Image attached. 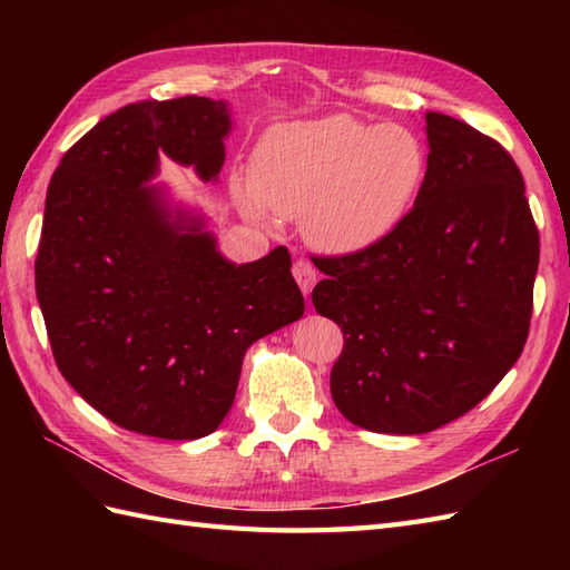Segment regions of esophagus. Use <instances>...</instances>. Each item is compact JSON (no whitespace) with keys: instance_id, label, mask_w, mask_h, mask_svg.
I'll use <instances>...</instances> for the list:
<instances>
[{"instance_id":"34e87169","label":"esophagus","mask_w":570,"mask_h":570,"mask_svg":"<svg viewBox=\"0 0 570 570\" xmlns=\"http://www.w3.org/2000/svg\"><path fill=\"white\" fill-rule=\"evenodd\" d=\"M292 272H294V278L301 286V292H304V296H308L313 284H316V269H313V264L306 262V259H298V262H294Z\"/></svg>"}]
</instances>
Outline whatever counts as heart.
Instances as JSON below:
<instances>
[{
  "label": "heart",
  "instance_id": "heart-1",
  "mask_svg": "<svg viewBox=\"0 0 570 570\" xmlns=\"http://www.w3.org/2000/svg\"><path fill=\"white\" fill-rule=\"evenodd\" d=\"M426 174L429 151L414 129L337 112L266 131L237 198L249 215L266 208L306 220L325 252L355 254L396 233Z\"/></svg>",
  "mask_w": 570,
  "mask_h": 570
}]
</instances>
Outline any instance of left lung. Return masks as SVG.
Instances as JSON below:
<instances>
[{
  "instance_id": "8db88e82",
  "label": "left lung",
  "mask_w": 570,
  "mask_h": 570,
  "mask_svg": "<svg viewBox=\"0 0 570 570\" xmlns=\"http://www.w3.org/2000/svg\"><path fill=\"white\" fill-rule=\"evenodd\" d=\"M429 174L377 247L321 257L313 306L345 335L341 414L374 433H429L478 406L529 335L539 229L498 141L426 112Z\"/></svg>"
}]
</instances>
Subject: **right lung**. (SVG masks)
<instances>
[{
  "label": "right lung",
  "mask_w": 570,
  "mask_h": 570,
  "mask_svg": "<svg viewBox=\"0 0 570 570\" xmlns=\"http://www.w3.org/2000/svg\"><path fill=\"white\" fill-rule=\"evenodd\" d=\"M225 100H144L105 117L48 184L36 296L60 374L117 426L154 439L213 433L247 347L304 316L286 247L235 264L205 217L174 205L159 156L217 180Z\"/></svg>",
  "instance_id": "obj_1"
}]
</instances>
